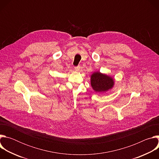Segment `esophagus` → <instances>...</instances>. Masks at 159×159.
I'll return each instance as SVG.
<instances>
[{
  "mask_svg": "<svg viewBox=\"0 0 159 159\" xmlns=\"http://www.w3.org/2000/svg\"><path fill=\"white\" fill-rule=\"evenodd\" d=\"M80 66H75V70L76 71H79V70H80Z\"/></svg>",
  "mask_w": 159,
  "mask_h": 159,
  "instance_id": "obj_1",
  "label": "esophagus"
}]
</instances>
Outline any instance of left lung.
<instances>
[{
    "label": "left lung",
    "instance_id": "8db88e82",
    "mask_svg": "<svg viewBox=\"0 0 159 159\" xmlns=\"http://www.w3.org/2000/svg\"><path fill=\"white\" fill-rule=\"evenodd\" d=\"M90 84L95 92L106 93L114 86L115 80L112 77L97 71L90 76Z\"/></svg>",
    "mask_w": 159,
    "mask_h": 159
}]
</instances>
